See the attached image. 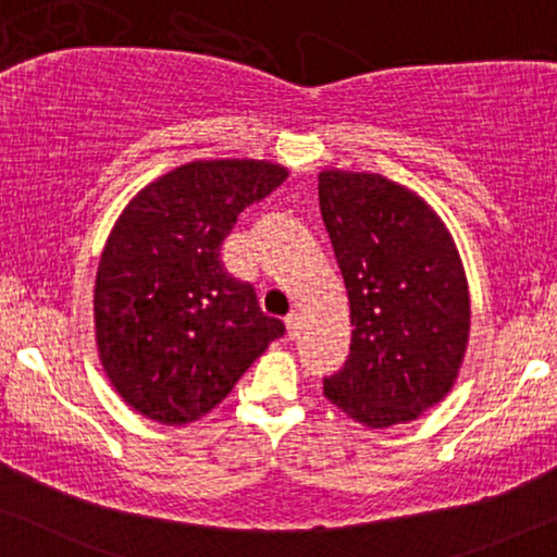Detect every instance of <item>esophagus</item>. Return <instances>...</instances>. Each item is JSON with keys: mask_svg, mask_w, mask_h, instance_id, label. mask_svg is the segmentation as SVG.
<instances>
[{"mask_svg": "<svg viewBox=\"0 0 557 557\" xmlns=\"http://www.w3.org/2000/svg\"><path fill=\"white\" fill-rule=\"evenodd\" d=\"M285 325H287V338L295 341L297 333H300V318H297V312H289L285 318Z\"/></svg>", "mask_w": 557, "mask_h": 557, "instance_id": "34e87169", "label": "esophagus"}]
</instances>
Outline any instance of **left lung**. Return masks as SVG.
I'll use <instances>...</instances> for the list:
<instances>
[{
  "mask_svg": "<svg viewBox=\"0 0 557 557\" xmlns=\"http://www.w3.org/2000/svg\"><path fill=\"white\" fill-rule=\"evenodd\" d=\"M318 197L354 325L323 394L368 429L406 424L449 394L467 350L457 245L424 199L381 174L323 171Z\"/></svg>",
  "mask_w": 557,
  "mask_h": 557,
  "instance_id": "obj_1",
  "label": "left lung"
}]
</instances>
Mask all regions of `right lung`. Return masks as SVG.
I'll list each match as a JSON object with an SVG mask.
<instances>
[{"mask_svg":"<svg viewBox=\"0 0 557 557\" xmlns=\"http://www.w3.org/2000/svg\"><path fill=\"white\" fill-rule=\"evenodd\" d=\"M287 178L280 163H184L131 199L100 255V363L133 411L166 426L201 419L285 333L219 252L239 211Z\"/></svg>","mask_w":557,"mask_h":557,"instance_id":"1","label":"right lung"}]
</instances>
